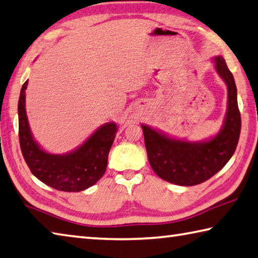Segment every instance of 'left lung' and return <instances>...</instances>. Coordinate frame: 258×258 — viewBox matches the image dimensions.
I'll use <instances>...</instances> for the list:
<instances>
[{
  "mask_svg": "<svg viewBox=\"0 0 258 258\" xmlns=\"http://www.w3.org/2000/svg\"><path fill=\"white\" fill-rule=\"evenodd\" d=\"M214 63L218 74L228 87L226 118L215 137L203 142H188L171 139L147 125H141L153 171L175 185L194 186L210 179L226 166L236 151L241 128L237 87L222 56L214 57Z\"/></svg>",
  "mask_w": 258,
  "mask_h": 258,
  "instance_id": "left-lung-1",
  "label": "left lung"
}]
</instances>
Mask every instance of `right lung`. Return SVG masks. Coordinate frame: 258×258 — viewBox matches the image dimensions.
Here are the masks:
<instances>
[{
    "label": "right lung",
    "mask_w": 258,
    "mask_h": 258,
    "mask_svg": "<svg viewBox=\"0 0 258 258\" xmlns=\"http://www.w3.org/2000/svg\"><path fill=\"white\" fill-rule=\"evenodd\" d=\"M23 83L19 98V140L25 161L32 175L44 184L62 191H81L104 176L108 153L117 132L115 123L98 128L81 147L67 154H51L37 143L26 114V89Z\"/></svg>",
    "instance_id": "obj_1"
}]
</instances>
